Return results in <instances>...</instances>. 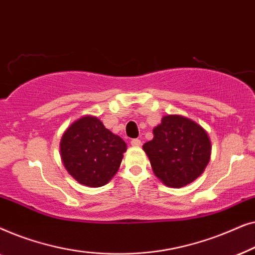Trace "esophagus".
I'll use <instances>...</instances> for the list:
<instances>
[{
  "label": "esophagus",
  "mask_w": 255,
  "mask_h": 255,
  "mask_svg": "<svg viewBox=\"0 0 255 255\" xmlns=\"http://www.w3.org/2000/svg\"><path fill=\"white\" fill-rule=\"evenodd\" d=\"M131 145L134 146V147H138V146H140V145H141L140 139H132V140H131Z\"/></svg>",
  "instance_id": "esophagus-1"
}]
</instances>
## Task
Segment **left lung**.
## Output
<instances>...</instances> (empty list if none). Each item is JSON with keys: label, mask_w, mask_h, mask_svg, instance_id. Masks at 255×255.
I'll use <instances>...</instances> for the list:
<instances>
[{"label": "left lung", "mask_w": 255, "mask_h": 255, "mask_svg": "<svg viewBox=\"0 0 255 255\" xmlns=\"http://www.w3.org/2000/svg\"><path fill=\"white\" fill-rule=\"evenodd\" d=\"M153 134L142 148L162 183L181 188L204 172L210 160L211 142L207 131L196 122L180 115H167L153 128Z\"/></svg>", "instance_id": "8db88e82"}]
</instances>
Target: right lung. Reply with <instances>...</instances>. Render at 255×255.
I'll return each instance as SVG.
<instances>
[{
	"mask_svg": "<svg viewBox=\"0 0 255 255\" xmlns=\"http://www.w3.org/2000/svg\"><path fill=\"white\" fill-rule=\"evenodd\" d=\"M127 144L97 117L85 116L65 131L61 160L69 175L87 187H102L120 168Z\"/></svg>",
	"mask_w": 255,
	"mask_h": 255,
	"instance_id": "add662e5",
	"label": "right lung"
}]
</instances>
